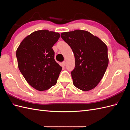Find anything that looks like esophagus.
I'll list each match as a JSON object with an SVG mask.
<instances>
[{"label": "esophagus", "instance_id": "1", "mask_svg": "<svg viewBox=\"0 0 130 130\" xmlns=\"http://www.w3.org/2000/svg\"><path fill=\"white\" fill-rule=\"evenodd\" d=\"M62 66H65L66 64V61H63V62L62 63Z\"/></svg>", "mask_w": 130, "mask_h": 130}]
</instances>
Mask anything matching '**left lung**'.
I'll return each instance as SVG.
<instances>
[{
  "label": "left lung",
  "mask_w": 130,
  "mask_h": 130,
  "mask_svg": "<svg viewBox=\"0 0 130 130\" xmlns=\"http://www.w3.org/2000/svg\"><path fill=\"white\" fill-rule=\"evenodd\" d=\"M74 54L73 83L83 91L95 88L104 76L108 64L107 46L88 31L76 30L61 34Z\"/></svg>",
  "instance_id": "1"
}]
</instances>
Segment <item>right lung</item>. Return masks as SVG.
<instances>
[{"label":"right lung","instance_id":"1","mask_svg":"<svg viewBox=\"0 0 130 130\" xmlns=\"http://www.w3.org/2000/svg\"><path fill=\"white\" fill-rule=\"evenodd\" d=\"M60 37L54 31H36L27 36L16 50L19 70L27 83L40 91L57 83L62 67L55 60L52 47Z\"/></svg>","mask_w":130,"mask_h":130}]
</instances>
